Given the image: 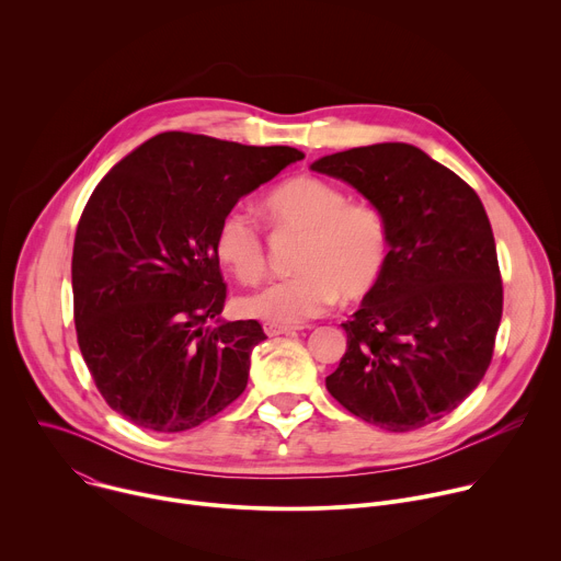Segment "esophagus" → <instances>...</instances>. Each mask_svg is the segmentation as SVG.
<instances>
[{
    "label": "esophagus",
    "instance_id": "esophagus-1",
    "mask_svg": "<svg viewBox=\"0 0 561 561\" xmlns=\"http://www.w3.org/2000/svg\"><path fill=\"white\" fill-rule=\"evenodd\" d=\"M264 331L268 337H277V335H293L299 331V327H277V324H264Z\"/></svg>",
    "mask_w": 561,
    "mask_h": 561
}]
</instances>
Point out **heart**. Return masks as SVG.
Listing matches in <instances>:
<instances>
[{
    "mask_svg": "<svg viewBox=\"0 0 561 561\" xmlns=\"http://www.w3.org/2000/svg\"><path fill=\"white\" fill-rule=\"evenodd\" d=\"M275 228L304 232L293 277L273 282L239 299V310L277 327H295L327 312L340 297L359 299L381 279L390 234L379 206L353 202L322 178H295L266 197ZM215 255L242 284L266 271L260 226L244 208H230L215 230Z\"/></svg>",
    "mask_w": 561,
    "mask_h": 561,
    "instance_id": "b5f03b06",
    "label": "heart"
}]
</instances>
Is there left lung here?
Wrapping results in <instances>:
<instances>
[{
	"instance_id": "obj_1",
	"label": "left lung",
	"mask_w": 561,
	"mask_h": 561,
	"mask_svg": "<svg viewBox=\"0 0 561 561\" xmlns=\"http://www.w3.org/2000/svg\"><path fill=\"white\" fill-rule=\"evenodd\" d=\"M379 206L390 255L344 322L348 348L329 392L355 417L407 433L455 411L486 375L504 288L477 193L411 144H373L310 167Z\"/></svg>"
}]
</instances>
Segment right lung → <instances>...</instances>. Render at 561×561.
I'll return each mask as SVG.
<instances>
[{"instance_id":"add662e5","label":"right lung","mask_w":561,"mask_h":561,"mask_svg":"<svg viewBox=\"0 0 561 561\" xmlns=\"http://www.w3.org/2000/svg\"><path fill=\"white\" fill-rule=\"evenodd\" d=\"M304 154L169 130L98 184L72 247L77 344L106 404L154 433H182L244 392L255 319L219 322V219ZM215 318L217 325L209 322Z\"/></svg>"}]
</instances>
